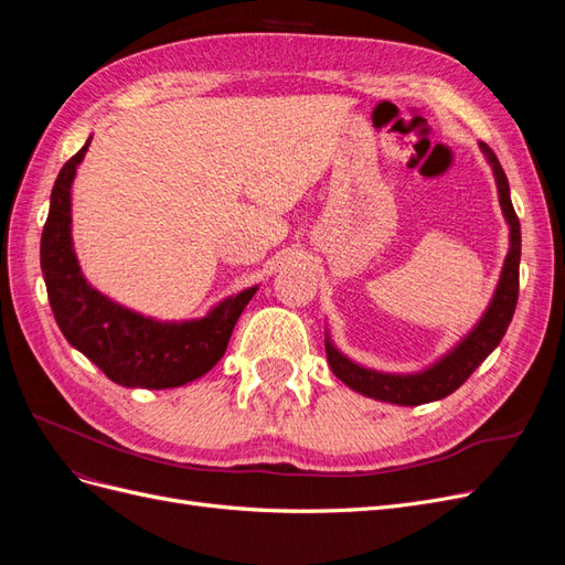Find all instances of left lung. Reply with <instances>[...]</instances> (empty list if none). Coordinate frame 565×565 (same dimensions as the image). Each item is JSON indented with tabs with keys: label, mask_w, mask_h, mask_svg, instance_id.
<instances>
[{
	"label": "left lung",
	"mask_w": 565,
	"mask_h": 565,
	"mask_svg": "<svg viewBox=\"0 0 565 565\" xmlns=\"http://www.w3.org/2000/svg\"><path fill=\"white\" fill-rule=\"evenodd\" d=\"M478 146H481V152L486 156L488 164L492 167L494 183H498L500 207H502L504 221L509 224V252L502 266L498 289H494L486 313L473 324V330L461 339L455 349H450L446 355L438 358L434 365L413 374L380 372L372 367H363L361 363H353L351 358H347L332 344L330 334L324 332V353H328V363L332 372L349 388L363 393L367 398L396 403V405H422V403H431V401L450 396V393L465 384L471 377V372L481 365L494 349H498L511 318H514L516 301H519L521 224L514 212V204H511L509 181L498 156H494L486 143H478Z\"/></svg>",
	"instance_id": "1"
}]
</instances>
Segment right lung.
Instances as JSON below:
<instances>
[{
    "label": "right lung",
    "mask_w": 565,
    "mask_h": 565,
    "mask_svg": "<svg viewBox=\"0 0 565 565\" xmlns=\"http://www.w3.org/2000/svg\"><path fill=\"white\" fill-rule=\"evenodd\" d=\"M92 139L63 164L51 191L40 264L63 337L129 388H174L210 372L226 353L237 318L259 287H247L195 320H156L108 299L82 276L73 247L71 188Z\"/></svg>",
    "instance_id": "1"
}]
</instances>
